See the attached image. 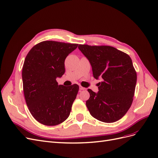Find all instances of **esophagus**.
<instances>
[{
    "mask_svg": "<svg viewBox=\"0 0 158 158\" xmlns=\"http://www.w3.org/2000/svg\"><path fill=\"white\" fill-rule=\"evenodd\" d=\"M80 90H84V89H85V88L82 87V86H80Z\"/></svg>",
    "mask_w": 158,
    "mask_h": 158,
    "instance_id": "esophagus-1",
    "label": "esophagus"
}]
</instances>
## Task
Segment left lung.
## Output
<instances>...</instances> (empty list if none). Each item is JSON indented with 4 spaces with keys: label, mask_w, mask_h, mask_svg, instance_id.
Segmentation results:
<instances>
[{
    "label": "left lung",
    "mask_w": 158,
    "mask_h": 158,
    "mask_svg": "<svg viewBox=\"0 0 158 158\" xmlns=\"http://www.w3.org/2000/svg\"><path fill=\"white\" fill-rule=\"evenodd\" d=\"M78 49L89 60L94 77L102 80L97 94L88 89L89 113L102 122L117 121L130 109L135 95L137 75L131 58L108 45H79Z\"/></svg>",
    "instance_id": "left-lung-1"
}]
</instances>
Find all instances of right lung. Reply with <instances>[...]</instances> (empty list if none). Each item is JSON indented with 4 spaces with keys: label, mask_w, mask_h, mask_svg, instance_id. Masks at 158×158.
I'll return each mask as SVG.
<instances>
[{
    "label": "right lung",
    "mask_w": 158,
    "mask_h": 158,
    "mask_svg": "<svg viewBox=\"0 0 158 158\" xmlns=\"http://www.w3.org/2000/svg\"><path fill=\"white\" fill-rule=\"evenodd\" d=\"M78 45L44 41L26 57L22 73L26 102L33 118L43 125H58L69 116L79 86L58 85L56 78L64 74L65 59Z\"/></svg>",
    "instance_id": "obj_1"
}]
</instances>
